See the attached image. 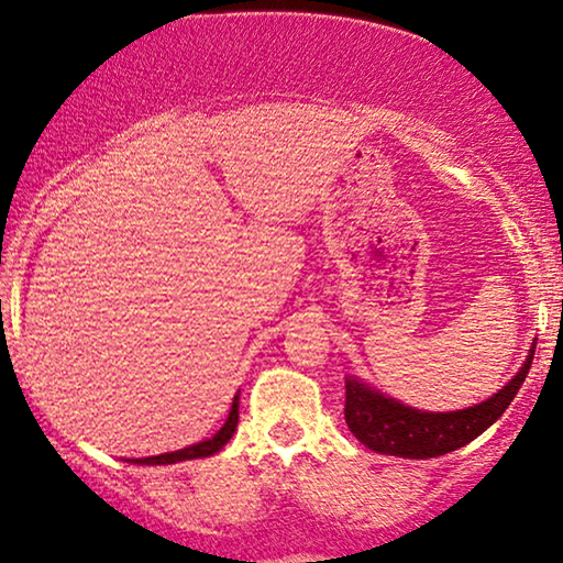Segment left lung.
Instances as JSON below:
<instances>
[{"label": "left lung", "mask_w": 563, "mask_h": 563, "mask_svg": "<svg viewBox=\"0 0 563 563\" xmlns=\"http://www.w3.org/2000/svg\"><path fill=\"white\" fill-rule=\"evenodd\" d=\"M533 353L536 350H531L523 368L516 373V378L508 386H503L487 401L462 411H419L398 404L396 398L378 394L365 383L345 380V421L357 442L380 454L429 460L454 452L470 444L472 439H477L487 427H493L503 417L520 386H523L528 371H531Z\"/></svg>", "instance_id": "1"}]
</instances>
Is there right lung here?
I'll return each instance as SVG.
<instances>
[{"label":"right lung","mask_w":563,"mask_h":563,"mask_svg":"<svg viewBox=\"0 0 563 563\" xmlns=\"http://www.w3.org/2000/svg\"><path fill=\"white\" fill-rule=\"evenodd\" d=\"M235 423H239V396L233 398V406H231V413H228V419L221 429H218V434H213L206 442L200 444H192V446H185L180 452H167V454H157V457H142V460H134V464H175V462H185V460H198V457H210V454L221 452L228 439L233 437L235 431Z\"/></svg>","instance_id":"obj_1"}]
</instances>
